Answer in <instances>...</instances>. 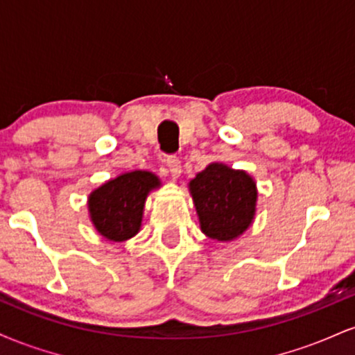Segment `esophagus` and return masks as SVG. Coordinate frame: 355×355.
<instances>
[{"mask_svg":"<svg viewBox=\"0 0 355 355\" xmlns=\"http://www.w3.org/2000/svg\"><path fill=\"white\" fill-rule=\"evenodd\" d=\"M165 164H166V166H168L170 173H172L175 178H177L178 175L182 173L180 158H178L177 155H166V157H165Z\"/></svg>","mask_w":355,"mask_h":355,"instance_id":"1","label":"esophagus"}]
</instances>
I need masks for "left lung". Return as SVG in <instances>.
I'll use <instances>...</instances> for the list:
<instances>
[{
	"label": "left lung",
	"instance_id": "left-lung-1",
	"mask_svg": "<svg viewBox=\"0 0 355 355\" xmlns=\"http://www.w3.org/2000/svg\"><path fill=\"white\" fill-rule=\"evenodd\" d=\"M202 232L214 240H232L247 230L255 215V182L245 172L210 164L190 182Z\"/></svg>",
	"mask_w": 355,
	"mask_h": 355
}]
</instances>
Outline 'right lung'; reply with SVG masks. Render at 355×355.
I'll use <instances>...</instances> for the list:
<instances>
[{
    "instance_id": "1",
    "label": "right lung",
    "mask_w": 355,
    "mask_h": 355,
    "mask_svg": "<svg viewBox=\"0 0 355 355\" xmlns=\"http://www.w3.org/2000/svg\"><path fill=\"white\" fill-rule=\"evenodd\" d=\"M160 185L150 172L123 173L89 195L88 209L92 222L105 239L121 242L137 234L141 223L145 198Z\"/></svg>"
}]
</instances>
